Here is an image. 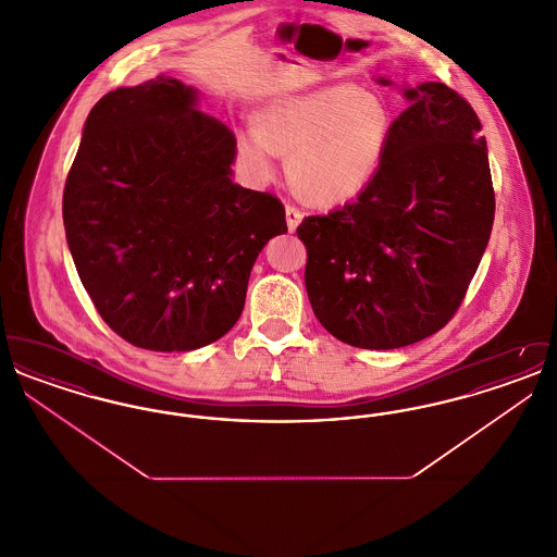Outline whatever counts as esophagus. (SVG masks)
Returning a JSON list of instances; mask_svg holds the SVG:
<instances>
[{"label":"esophagus","instance_id":"obj_1","mask_svg":"<svg viewBox=\"0 0 557 557\" xmlns=\"http://www.w3.org/2000/svg\"><path fill=\"white\" fill-rule=\"evenodd\" d=\"M300 221H302V212L298 211L296 207H292V205H286V223H288V230L296 232V227L300 225Z\"/></svg>","mask_w":557,"mask_h":557}]
</instances>
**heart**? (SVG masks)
I'll list each match as a JSON object with an SVG mask.
<instances>
[{
  "label": "heart",
  "instance_id": "heart-1",
  "mask_svg": "<svg viewBox=\"0 0 557 557\" xmlns=\"http://www.w3.org/2000/svg\"><path fill=\"white\" fill-rule=\"evenodd\" d=\"M257 127L239 132L236 141L257 180H271L277 154H284L292 186L305 200L338 207L375 180L395 114L382 96L341 83L271 100L259 110Z\"/></svg>",
  "mask_w": 557,
  "mask_h": 557
}]
</instances>
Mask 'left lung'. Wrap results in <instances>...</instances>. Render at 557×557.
Listing matches in <instances>:
<instances>
[{"label": "left lung", "mask_w": 557, "mask_h": 557, "mask_svg": "<svg viewBox=\"0 0 557 557\" xmlns=\"http://www.w3.org/2000/svg\"><path fill=\"white\" fill-rule=\"evenodd\" d=\"M403 96L409 107L395 119L370 187L296 230L307 246L305 286L319 323L370 350L420 343L455 315L495 219L474 108L436 81L405 87Z\"/></svg>", "instance_id": "obj_1"}]
</instances>
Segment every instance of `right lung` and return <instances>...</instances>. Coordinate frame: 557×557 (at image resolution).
Instances as JSON below:
<instances>
[{
	"label": "right lung",
	"instance_id": "right-lung-1",
	"mask_svg": "<svg viewBox=\"0 0 557 557\" xmlns=\"http://www.w3.org/2000/svg\"><path fill=\"white\" fill-rule=\"evenodd\" d=\"M234 159L236 135L182 81L91 108L62 216L83 288L127 343L194 350L236 325L259 252L288 227L275 196L234 184Z\"/></svg>",
	"mask_w": 557,
	"mask_h": 557
}]
</instances>
